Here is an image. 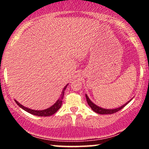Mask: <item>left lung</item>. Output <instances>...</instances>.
<instances>
[{"label":"left lung","instance_id":"8db88e82","mask_svg":"<svg viewBox=\"0 0 149 149\" xmlns=\"http://www.w3.org/2000/svg\"><path fill=\"white\" fill-rule=\"evenodd\" d=\"M85 97H86L87 102H88V105L90 106V108L92 109V110L93 111H95V113H99V114H112V113H116V112H118V111L121 110V109H122L124 107H125V106L127 105V104L132 100H130L126 104H125L123 106H121L120 107L116 108V109H103V108H101L100 107H98L97 105H96V104H94L93 102H92V101L89 99V97H88V95H85Z\"/></svg>","mask_w":149,"mask_h":149}]
</instances>
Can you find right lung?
Instances as JSON below:
<instances>
[{
	"label": "right lung",
	"instance_id": "1",
	"mask_svg": "<svg viewBox=\"0 0 149 149\" xmlns=\"http://www.w3.org/2000/svg\"><path fill=\"white\" fill-rule=\"evenodd\" d=\"M67 85H68V84L64 87V89H63L62 92H61L60 97H59V100H57V101L55 102V103H54V104H53L52 107L48 108V109H44V110H40H40L39 111L33 110V109H29V108H27V107H24V106L22 105L21 104L19 103L17 100H15V101L19 107L20 108H22V109H24V110L26 111V112L29 113H31V114H33V115H35L37 116H45V117H46V116H52L54 113H55L57 112V111L60 109V107H61L63 97H64V91H65V90H66Z\"/></svg>",
	"mask_w": 149,
	"mask_h": 149
}]
</instances>
